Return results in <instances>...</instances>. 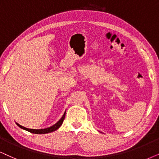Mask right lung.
<instances>
[{"label":"right lung","mask_w":159,"mask_h":159,"mask_svg":"<svg viewBox=\"0 0 159 159\" xmlns=\"http://www.w3.org/2000/svg\"><path fill=\"white\" fill-rule=\"evenodd\" d=\"M65 114H66V111L65 112V113H64L63 116H61V119H60L59 121L56 122V124H54L53 125H52V126H51V127L47 128H43V129H31V128H25V127H23V126L20 125V124H18L17 122H16V124H17L20 128H22V129H24V130H27V131L31 132V133H32V134H45L51 133V132L55 131V130H56L57 129H59V128H60V126L61 125L62 123H63L64 120H65Z\"/></svg>","instance_id":"right-lung-1"}]
</instances>
